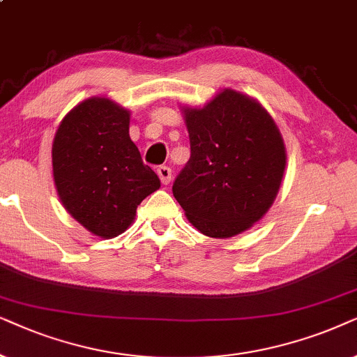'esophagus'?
Here are the masks:
<instances>
[{"label":"esophagus","mask_w":357,"mask_h":357,"mask_svg":"<svg viewBox=\"0 0 357 357\" xmlns=\"http://www.w3.org/2000/svg\"><path fill=\"white\" fill-rule=\"evenodd\" d=\"M156 173H158L161 183L169 184L171 174H173V171H171L169 166H158V168H156Z\"/></svg>","instance_id":"esophagus-1"}]
</instances>
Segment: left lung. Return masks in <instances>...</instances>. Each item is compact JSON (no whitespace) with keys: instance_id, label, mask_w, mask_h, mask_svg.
Returning a JSON list of instances; mask_svg holds the SVG:
<instances>
[{"instance_id":"left-lung-1","label":"left lung","mask_w":357,"mask_h":357,"mask_svg":"<svg viewBox=\"0 0 357 357\" xmlns=\"http://www.w3.org/2000/svg\"><path fill=\"white\" fill-rule=\"evenodd\" d=\"M184 114L191 158L173 183L176 201L204 235H238L268 212L279 191L282 137L259 102L234 89Z\"/></svg>"}]
</instances>
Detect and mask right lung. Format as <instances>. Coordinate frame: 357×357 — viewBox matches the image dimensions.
Listing matches in <instances>:
<instances>
[{
    "instance_id": "right-lung-1",
    "label": "right lung",
    "mask_w": 357,
    "mask_h": 357,
    "mask_svg": "<svg viewBox=\"0 0 357 357\" xmlns=\"http://www.w3.org/2000/svg\"><path fill=\"white\" fill-rule=\"evenodd\" d=\"M129 111L91 98L66 114L55 134L52 163L66 211L102 238L121 235L160 179L129 137Z\"/></svg>"
}]
</instances>
